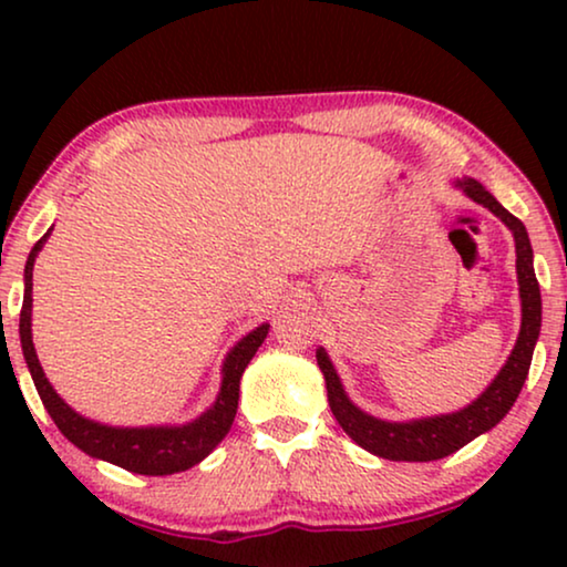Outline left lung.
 <instances>
[{"label": "left lung", "mask_w": 567, "mask_h": 567, "mask_svg": "<svg viewBox=\"0 0 567 567\" xmlns=\"http://www.w3.org/2000/svg\"><path fill=\"white\" fill-rule=\"evenodd\" d=\"M456 185H460L472 200H477V204L491 208L495 216H501V221L514 231L518 291H522V332H518V340L514 351L508 355L506 367L501 369V374L493 379V384L487 386L472 405L460 410V413L423 417V421L410 423H386L355 408L343 392V384H340L328 353L320 348V351H317V363H320L324 384H328V402L332 415H336V421L343 425V431L355 441V444L363 446L371 454L382 456V460L433 462L454 454L456 449L470 444V441L477 439L480 433L491 431L495 423L503 421V415L514 408L532 367L534 343H537L542 328V297L537 276H534V255L529 235H526L522 219H516L514 214L506 212V208H503L477 181L464 177V181Z\"/></svg>", "instance_id": "1"}]
</instances>
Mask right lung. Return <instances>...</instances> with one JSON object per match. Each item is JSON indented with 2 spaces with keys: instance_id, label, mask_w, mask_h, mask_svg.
<instances>
[{
  "instance_id": "1",
  "label": "right lung",
  "mask_w": 567,
  "mask_h": 567,
  "mask_svg": "<svg viewBox=\"0 0 567 567\" xmlns=\"http://www.w3.org/2000/svg\"><path fill=\"white\" fill-rule=\"evenodd\" d=\"M43 235L33 245L25 262V297H22L20 309V343L22 353H25L30 377H33L35 390L41 394L45 410L59 425V431L72 441L76 449L84 454L97 456L118 467L136 472V475H173V472H183L198 464L204 456H208L216 449V444L227 436L231 429V421L237 415V400H239V379L247 363L255 355V351L262 346L268 336V324L255 328L250 336H245L239 343L231 348V353L224 361V379L221 392L216 398L214 408L206 410L204 415L188 425H159V429H113V425H100L87 417L76 415L64 400L53 392V386L45 379L41 363H38L35 348H33V332H30V307H33V262L35 255L45 243Z\"/></svg>"
}]
</instances>
